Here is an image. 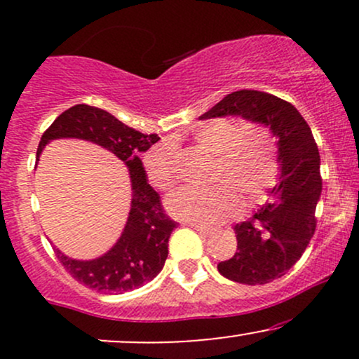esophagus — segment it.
I'll return each mask as SVG.
<instances>
[{
    "label": "esophagus",
    "instance_id": "1",
    "mask_svg": "<svg viewBox=\"0 0 359 359\" xmlns=\"http://www.w3.org/2000/svg\"><path fill=\"white\" fill-rule=\"evenodd\" d=\"M191 228L196 229V231H199L201 234H204V236H209V234L214 233L212 228H208V226H201V224H194V222H191Z\"/></svg>",
    "mask_w": 359,
    "mask_h": 359
}]
</instances>
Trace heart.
<instances>
[{
    "label": "heart",
    "instance_id": "obj_1",
    "mask_svg": "<svg viewBox=\"0 0 359 359\" xmlns=\"http://www.w3.org/2000/svg\"><path fill=\"white\" fill-rule=\"evenodd\" d=\"M194 145L212 155L209 189H179L167 199V209L196 224H219L236 216L241 203L257 205L277 179V147L270 130L258 123L226 118L209 119L192 131ZM145 172L158 191L177 182V163L170 147H156L145 156Z\"/></svg>",
    "mask_w": 359,
    "mask_h": 359
}]
</instances>
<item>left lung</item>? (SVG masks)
<instances>
[{
    "label": "left lung",
    "instance_id": "left-lung-1",
    "mask_svg": "<svg viewBox=\"0 0 359 359\" xmlns=\"http://www.w3.org/2000/svg\"><path fill=\"white\" fill-rule=\"evenodd\" d=\"M241 116L269 126L277 138L280 174L269 203L234 226L238 251L217 265L222 277L263 285L299 262L316 231V205L323 192L320 156L307 121L290 102L262 90L228 94L201 119Z\"/></svg>",
    "mask_w": 359,
    "mask_h": 359
}]
</instances>
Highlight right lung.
<instances>
[{"mask_svg":"<svg viewBox=\"0 0 359 359\" xmlns=\"http://www.w3.org/2000/svg\"><path fill=\"white\" fill-rule=\"evenodd\" d=\"M79 138L93 142L125 162L131 180V208L119 240L108 253L94 259H74L59 248L55 255L77 282L97 292L133 290L154 280L165 265L168 238L177 222L163 211L160 196L147 180L140 154L158 142L156 135L140 133L108 111L76 104L57 116L42 135L36 160L52 140Z\"/></svg>","mask_w":359,"mask_h":359,"instance_id":"add662e5","label":"right lung"}]
</instances>
